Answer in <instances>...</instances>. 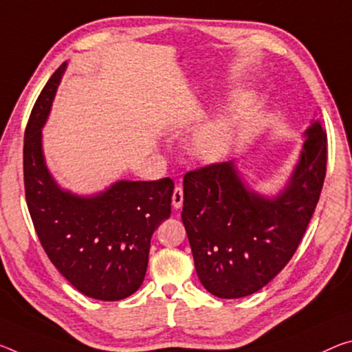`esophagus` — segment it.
Returning a JSON list of instances; mask_svg holds the SVG:
<instances>
[{"label": "esophagus", "instance_id": "esophagus-1", "mask_svg": "<svg viewBox=\"0 0 352 352\" xmlns=\"http://www.w3.org/2000/svg\"><path fill=\"white\" fill-rule=\"evenodd\" d=\"M172 205H174V208H182L183 206V188L177 186L174 189V194H172Z\"/></svg>", "mask_w": 352, "mask_h": 352}]
</instances>
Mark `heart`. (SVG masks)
Instances as JSON below:
<instances>
[{"instance_id": "b5f03b06", "label": "heart", "mask_w": 352, "mask_h": 352, "mask_svg": "<svg viewBox=\"0 0 352 352\" xmlns=\"http://www.w3.org/2000/svg\"><path fill=\"white\" fill-rule=\"evenodd\" d=\"M238 117L235 111L219 114L192 133L191 148L197 158L213 163L227 155L236 135Z\"/></svg>"}]
</instances>
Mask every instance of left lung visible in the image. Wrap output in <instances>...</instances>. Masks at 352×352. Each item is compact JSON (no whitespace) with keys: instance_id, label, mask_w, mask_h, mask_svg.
I'll use <instances>...</instances> for the list:
<instances>
[{"instance_id":"1","label":"left lung","mask_w":352,"mask_h":352,"mask_svg":"<svg viewBox=\"0 0 352 352\" xmlns=\"http://www.w3.org/2000/svg\"><path fill=\"white\" fill-rule=\"evenodd\" d=\"M305 136L296 169L274 199L250 191L233 161L185 175L182 221L206 292L222 299L249 296L292 260L326 177L327 138L321 122H314Z\"/></svg>"}]
</instances>
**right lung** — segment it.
<instances>
[{
  "label": "right lung",
  "mask_w": 352,
  "mask_h": 352,
  "mask_svg": "<svg viewBox=\"0 0 352 352\" xmlns=\"http://www.w3.org/2000/svg\"><path fill=\"white\" fill-rule=\"evenodd\" d=\"M65 64L36 100L25 130V196L43 250L78 292L100 300L131 296L146 277L150 239L170 216L174 182H117L94 197L63 191L47 169L42 126Z\"/></svg>",
  "instance_id": "1"
}]
</instances>
